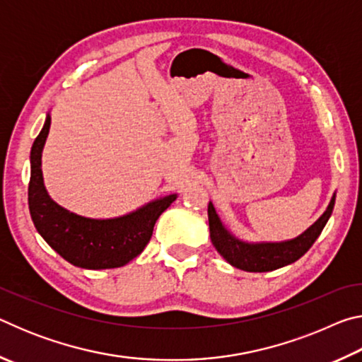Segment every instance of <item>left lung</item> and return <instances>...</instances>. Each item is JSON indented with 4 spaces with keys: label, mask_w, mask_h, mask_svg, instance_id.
I'll return each instance as SVG.
<instances>
[{
    "label": "left lung",
    "mask_w": 362,
    "mask_h": 362,
    "mask_svg": "<svg viewBox=\"0 0 362 362\" xmlns=\"http://www.w3.org/2000/svg\"><path fill=\"white\" fill-rule=\"evenodd\" d=\"M335 204V196L330 201L327 211L322 214L315 225H311L303 235L292 241L286 243H262V244H249L236 240L231 236L225 226L220 222L218 216L214 209L212 203L207 206V216H209V228L212 244L218 250V254L230 263V265L244 269V272H273V269L289 265L298 260L306 250L321 235L324 226L332 214Z\"/></svg>",
    "instance_id": "8db88e82"
}]
</instances>
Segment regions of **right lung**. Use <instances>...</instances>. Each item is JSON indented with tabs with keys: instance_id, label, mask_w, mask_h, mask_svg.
Instances as JSON below:
<instances>
[{
	"instance_id": "right-lung-1",
	"label": "right lung",
	"mask_w": 362,
	"mask_h": 362,
	"mask_svg": "<svg viewBox=\"0 0 362 362\" xmlns=\"http://www.w3.org/2000/svg\"><path fill=\"white\" fill-rule=\"evenodd\" d=\"M49 127L51 118L47 116L30 155L32 175L28 183V209L36 230L49 246L75 267L103 269L126 265L145 249L158 217L177 196H166L129 216L110 220L86 218L65 211L49 198L42 183L41 151Z\"/></svg>"
}]
</instances>
